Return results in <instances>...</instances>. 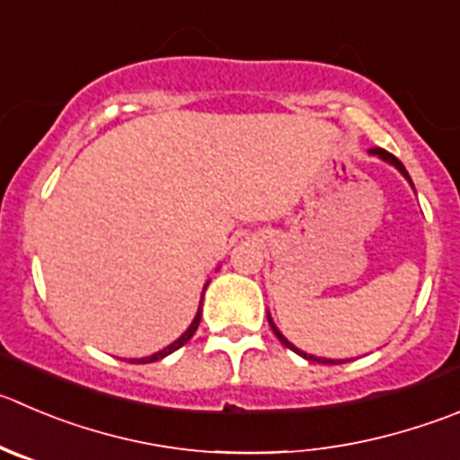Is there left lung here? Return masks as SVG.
Returning a JSON list of instances; mask_svg holds the SVG:
<instances>
[{"label": "left lung", "mask_w": 460, "mask_h": 460, "mask_svg": "<svg viewBox=\"0 0 460 460\" xmlns=\"http://www.w3.org/2000/svg\"><path fill=\"white\" fill-rule=\"evenodd\" d=\"M370 153H373V155H379V157H382V160L391 162V164H395V167H397V169H400V172H402V176H404V178H406V181H409V182H411V178H409V172H406V169H404V164H402V162H400V160H397V157H395V155H393V153L384 151V148H370ZM269 323H270V327H273L275 336H278V339H279V341H282V343H284V345H287V348H288V349H293V352H298V354H300V357L309 358V361H318V364H345V361H341V358H339V361H336V358H321V357H314V354H305V352H303V349H298V348H296V345H291V343H288V341H287V339H284V336H282V334H279V332H278V327H275V325H273V321H270V316H269Z\"/></svg>", "instance_id": "8db88e82"}]
</instances>
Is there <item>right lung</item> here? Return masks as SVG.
Listing matches in <instances>:
<instances>
[{
  "mask_svg": "<svg viewBox=\"0 0 460 460\" xmlns=\"http://www.w3.org/2000/svg\"><path fill=\"white\" fill-rule=\"evenodd\" d=\"M199 323H200V309H199V314H196L194 323H191V325L187 327V332H185V334L181 336V339H178V341H173V343L169 345V348H164V349H160V352L151 354V357H144V358H133V361H130V364H153V361H160V358H164V357H167V354L176 352L178 348H182V345H185L187 341H190L191 336L196 334V330H199Z\"/></svg>",
  "mask_w": 460,
  "mask_h": 460,
  "instance_id": "add662e5",
  "label": "right lung"
}]
</instances>
